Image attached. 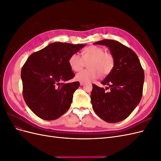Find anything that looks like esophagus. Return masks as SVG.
Here are the masks:
<instances>
[{
    "label": "esophagus",
    "mask_w": 161,
    "mask_h": 161,
    "mask_svg": "<svg viewBox=\"0 0 161 161\" xmlns=\"http://www.w3.org/2000/svg\"><path fill=\"white\" fill-rule=\"evenodd\" d=\"M80 86L84 85H85V82H80Z\"/></svg>",
    "instance_id": "esophagus-1"
}]
</instances>
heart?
<instances>
[{"label":"heart","instance_id":"1","mask_svg":"<svg viewBox=\"0 0 161 161\" xmlns=\"http://www.w3.org/2000/svg\"><path fill=\"white\" fill-rule=\"evenodd\" d=\"M82 58L79 54L72 53L69 59V64L72 70L78 72L88 62L89 69L82 70L76 75V79L80 82H89L98 79L101 75H108L115 65L114 56L109 52H105L103 47L90 46L82 50Z\"/></svg>","mask_w":161,"mask_h":161}]
</instances>
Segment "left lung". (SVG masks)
Here are the masks:
<instances>
[{
    "mask_svg": "<svg viewBox=\"0 0 161 161\" xmlns=\"http://www.w3.org/2000/svg\"><path fill=\"white\" fill-rule=\"evenodd\" d=\"M94 44L109 47L114 56L113 70L101 81L104 88L92 85L91 94L92 109L100 118L116 123L127 118L142 98L144 72L136 53L130 48L112 40H104Z\"/></svg>",
    "mask_w": 161,
    "mask_h": 161,
    "instance_id": "obj_1",
    "label": "left lung"
}]
</instances>
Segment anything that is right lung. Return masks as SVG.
Returning a JSON list of instances; mask_svg holds the SVG:
<instances>
[{
    "label": "right lung",
    "mask_w": 161,
    "mask_h": 161,
    "mask_svg": "<svg viewBox=\"0 0 161 161\" xmlns=\"http://www.w3.org/2000/svg\"><path fill=\"white\" fill-rule=\"evenodd\" d=\"M85 44L54 42L33 53L21 69L23 95L39 118L53 120L70 108L79 82L65 83L75 77L69 59Z\"/></svg>",
    "instance_id": "obj_1"
}]
</instances>
